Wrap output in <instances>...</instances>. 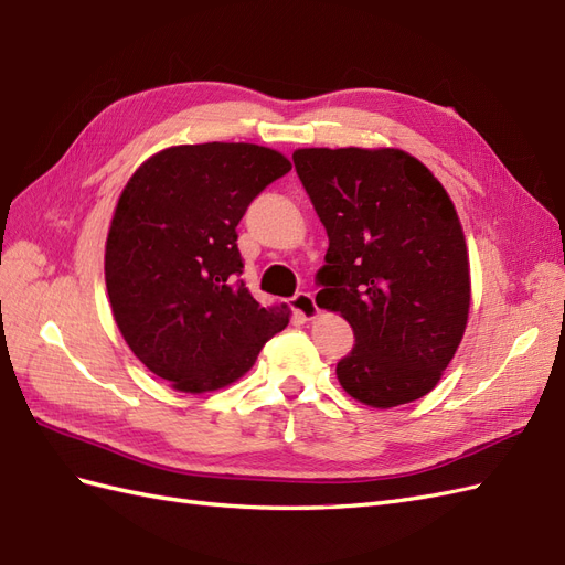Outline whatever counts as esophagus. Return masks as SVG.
Masks as SVG:
<instances>
[{"label":"esophagus","mask_w":565,"mask_h":565,"mask_svg":"<svg viewBox=\"0 0 565 565\" xmlns=\"http://www.w3.org/2000/svg\"><path fill=\"white\" fill-rule=\"evenodd\" d=\"M289 306H292V311L301 318V320H313L318 316V303L313 299L311 292H299L292 297V301H289Z\"/></svg>","instance_id":"1"}]
</instances>
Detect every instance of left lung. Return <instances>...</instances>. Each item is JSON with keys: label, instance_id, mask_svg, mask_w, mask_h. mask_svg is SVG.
<instances>
[{"label": "left lung", "instance_id": "8db88e82", "mask_svg": "<svg viewBox=\"0 0 565 565\" xmlns=\"http://www.w3.org/2000/svg\"><path fill=\"white\" fill-rule=\"evenodd\" d=\"M297 174L330 237L320 309L355 347L337 363L351 398L388 409L426 396L467 330L469 252L455 204L398 148H299Z\"/></svg>", "mask_w": 565, "mask_h": 565}]
</instances>
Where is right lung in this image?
<instances>
[{
    "mask_svg": "<svg viewBox=\"0 0 565 565\" xmlns=\"http://www.w3.org/2000/svg\"><path fill=\"white\" fill-rule=\"evenodd\" d=\"M292 162L254 143L172 146L148 158L117 200L106 241L113 318L134 355L183 393L237 382L289 309L256 301L235 226Z\"/></svg>",
    "mask_w": 565,
    "mask_h": 565,
    "instance_id": "1",
    "label": "right lung"
}]
</instances>
